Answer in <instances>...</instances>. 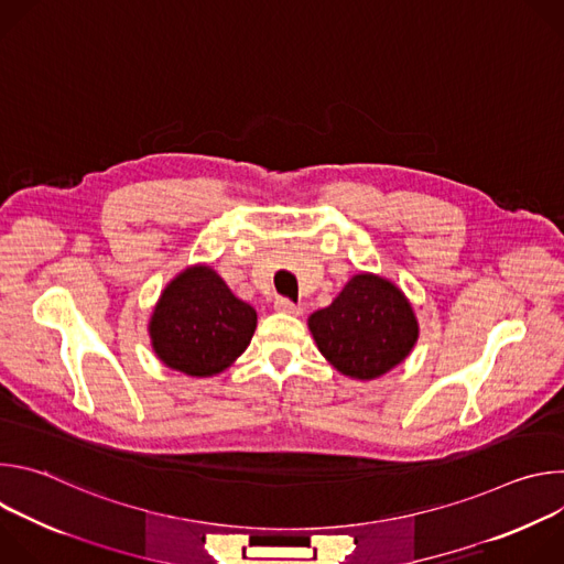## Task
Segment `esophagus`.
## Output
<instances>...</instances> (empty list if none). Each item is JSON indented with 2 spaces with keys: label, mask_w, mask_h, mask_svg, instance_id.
<instances>
[{
  "label": "esophagus",
  "mask_w": 564,
  "mask_h": 564,
  "mask_svg": "<svg viewBox=\"0 0 564 564\" xmlns=\"http://www.w3.org/2000/svg\"><path fill=\"white\" fill-rule=\"evenodd\" d=\"M274 307H276L279 312H283V314H292V316H296V314H301V312H303V307H301L299 303H294V301H290V299H285V296L276 299V301H274Z\"/></svg>",
  "instance_id": "obj_1"
}]
</instances>
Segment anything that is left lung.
Wrapping results in <instances>:
<instances>
[{"mask_svg":"<svg viewBox=\"0 0 564 564\" xmlns=\"http://www.w3.org/2000/svg\"><path fill=\"white\" fill-rule=\"evenodd\" d=\"M307 326L321 355L355 379H375L404 361L420 333L406 296L375 274L352 276Z\"/></svg>","mask_w":564,"mask_h":564,"instance_id":"obj_1","label":"left lung"}]
</instances>
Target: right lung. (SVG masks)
I'll return each mask as SVG.
<instances>
[{
    "label": "right lung",
    "mask_w": 564,
    "mask_h": 564,
    "mask_svg": "<svg viewBox=\"0 0 564 564\" xmlns=\"http://www.w3.org/2000/svg\"><path fill=\"white\" fill-rule=\"evenodd\" d=\"M257 330V310L231 294L207 265L178 274L160 296L149 333L160 361L209 377L243 355Z\"/></svg>",
    "instance_id": "add662e5"
}]
</instances>
